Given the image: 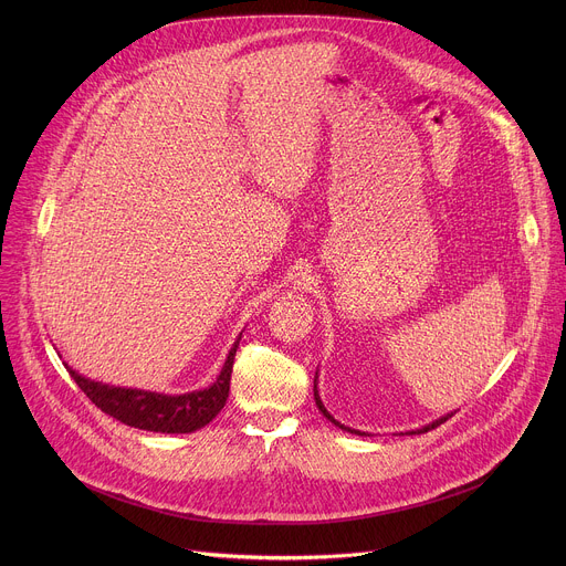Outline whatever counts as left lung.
<instances>
[{"label":"left lung","mask_w":566,"mask_h":566,"mask_svg":"<svg viewBox=\"0 0 566 566\" xmlns=\"http://www.w3.org/2000/svg\"><path fill=\"white\" fill-rule=\"evenodd\" d=\"M313 398H315V406H317V410L322 412V417H325L327 421H332L336 428H340V430H345V432H352V434H358V437H369L367 432H360V430H352V428H347V426H343L340 421H336L329 412H327V408H325V402H322V398H319V394H317V371H315V378H313ZM457 412V410H454ZM454 412H448V415H443V417H439V419H434V421H430V423H426V426H421V428H417V430H408V432H400V434H426V432H430V430H434L437 426H441L443 421H448Z\"/></svg>","instance_id":"obj_1"}]
</instances>
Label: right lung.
<instances>
[{
    "label": "right lung",
    "mask_w": 566,
    "mask_h": 566,
    "mask_svg": "<svg viewBox=\"0 0 566 566\" xmlns=\"http://www.w3.org/2000/svg\"><path fill=\"white\" fill-rule=\"evenodd\" d=\"M241 334L237 336L234 345L230 347L226 363L212 385L186 394H164V391H149L138 387H116L109 382L92 380L83 374H77L69 363H64L71 378L77 382L96 408L105 415L114 417L116 421L160 434H188L206 428L226 406V398L230 391V374L234 354L239 347Z\"/></svg>",
    "instance_id": "1"
}]
</instances>
